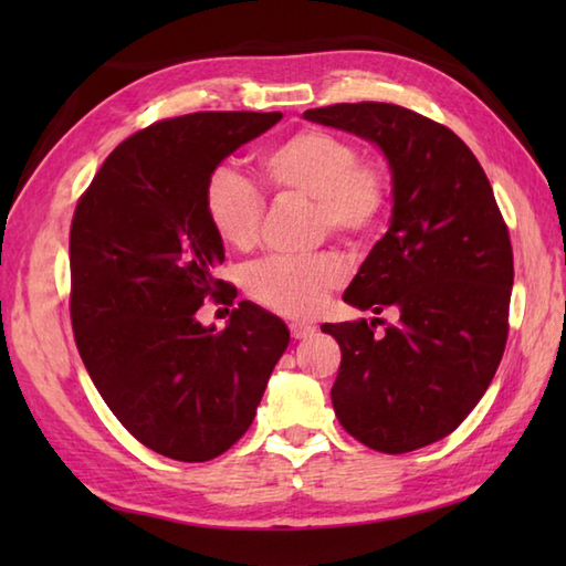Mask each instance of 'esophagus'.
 <instances>
[{"mask_svg":"<svg viewBox=\"0 0 566 566\" xmlns=\"http://www.w3.org/2000/svg\"><path fill=\"white\" fill-rule=\"evenodd\" d=\"M290 333H292L294 340H306V338H311V335L316 333V328L308 326V323H292Z\"/></svg>","mask_w":566,"mask_h":566,"instance_id":"esophagus-1","label":"esophagus"}]
</instances>
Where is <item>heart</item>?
I'll return each instance as SVG.
<instances>
[{"label": "heart", "mask_w": 566, "mask_h": 566, "mask_svg": "<svg viewBox=\"0 0 566 566\" xmlns=\"http://www.w3.org/2000/svg\"><path fill=\"white\" fill-rule=\"evenodd\" d=\"M264 182L276 195L316 199L323 233L367 240L389 209V179L377 163L359 160L357 143L323 128H302L262 155ZM203 211L226 245L250 250L264 219L260 189L231 167H216L203 185ZM345 282L333 252L308 258L274 255L250 264L245 290L252 302L286 318L316 316Z\"/></svg>", "instance_id": "heart-1"}]
</instances>
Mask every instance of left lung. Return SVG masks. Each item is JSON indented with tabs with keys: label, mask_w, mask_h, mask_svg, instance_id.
Instances as JSON below:
<instances>
[{
	"label": "left lung",
	"mask_w": 566,
	"mask_h": 566,
	"mask_svg": "<svg viewBox=\"0 0 566 566\" xmlns=\"http://www.w3.org/2000/svg\"><path fill=\"white\" fill-rule=\"evenodd\" d=\"M375 140L394 175L389 231L343 298L399 321L323 323L340 345L331 389L340 426L367 448L401 454L462 423L494 379L509 340L513 248L494 189L467 143L399 104L304 112Z\"/></svg>",
	"instance_id": "1"
}]
</instances>
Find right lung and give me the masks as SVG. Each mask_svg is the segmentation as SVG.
I'll return each instance as SVG.
<instances>
[{"label":"right lung","mask_w":566,"mask_h":566,"mask_svg":"<svg viewBox=\"0 0 566 566\" xmlns=\"http://www.w3.org/2000/svg\"><path fill=\"white\" fill-rule=\"evenodd\" d=\"M280 112H197L118 143L80 197L70 226V321L84 367L130 436L179 462H207L245 436L284 323L240 302L216 333L207 298L233 306L216 280L223 243L203 211L219 163L280 122Z\"/></svg>","instance_id":"1"}]
</instances>
